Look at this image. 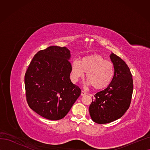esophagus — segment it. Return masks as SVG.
I'll list each match as a JSON object with an SVG mask.
<instances>
[{
  "label": "esophagus",
  "mask_w": 150,
  "mask_h": 150,
  "mask_svg": "<svg viewBox=\"0 0 150 150\" xmlns=\"http://www.w3.org/2000/svg\"><path fill=\"white\" fill-rule=\"evenodd\" d=\"M86 94L87 93H86L85 91H81V96H84V95H86Z\"/></svg>",
  "instance_id": "esophagus-1"
}]
</instances>
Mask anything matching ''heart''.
I'll return each mask as SVG.
<instances>
[{
  "label": "heart",
  "mask_w": 150,
  "mask_h": 150,
  "mask_svg": "<svg viewBox=\"0 0 150 150\" xmlns=\"http://www.w3.org/2000/svg\"><path fill=\"white\" fill-rule=\"evenodd\" d=\"M86 72L87 84L96 89L106 88L110 85L115 74L114 65L98 54L86 56L72 63V79L77 82L83 78Z\"/></svg>",
  "instance_id": "heart-1"
}]
</instances>
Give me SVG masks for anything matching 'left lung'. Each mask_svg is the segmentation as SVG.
<instances>
[{
	"label": "left lung",
	"mask_w": 150,
	"mask_h": 150,
	"mask_svg": "<svg viewBox=\"0 0 150 150\" xmlns=\"http://www.w3.org/2000/svg\"><path fill=\"white\" fill-rule=\"evenodd\" d=\"M111 60L115 74L111 84L94 95L89 106L92 120L98 124H106L123 116L129 107L133 91L132 74L126 62L112 53Z\"/></svg>",
	"instance_id": "1"
}]
</instances>
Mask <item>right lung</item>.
<instances>
[{"label": "right lung", "instance_id": "obj_1", "mask_svg": "<svg viewBox=\"0 0 150 150\" xmlns=\"http://www.w3.org/2000/svg\"><path fill=\"white\" fill-rule=\"evenodd\" d=\"M71 54L66 47L50 46L35 54L24 77L30 109L49 120L63 118L81 90L70 79Z\"/></svg>", "mask_w": 150, "mask_h": 150}]
</instances>
